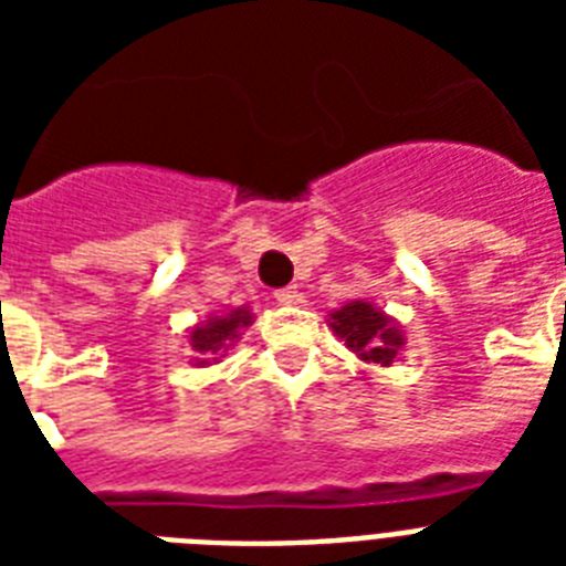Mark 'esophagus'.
Instances as JSON below:
<instances>
[{
  "mask_svg": "<svg viewBox=\"0 0 566 566\" xmlns=\"http://www.w3.org/2000/svg\"><path fill=\"white\" fill-rule=\"evenodd\" d=\"M302 300V293L296 287H282V291H275V302L279 305H296Z\"/></svg>",
  "mask_w": 566,
  "mask_h": 566,
  "instance_id": "1",
  "label": "esophagus"
}]
</instances>
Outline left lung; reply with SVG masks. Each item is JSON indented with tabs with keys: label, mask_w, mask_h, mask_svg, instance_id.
Returning <instances> with one entry per match:
<instances>
[{
	"label": "left lung",
	"mask_w": 566,
	"mask_h": 566,
	"mask_svg": "<svg viewBox=\"0 0 566 566\" xmlns=\"http://www.w3.org/2000/svg\"><path fill=\"white\" fill-rule=\"evenodd\" d=\"M328 326L344 340L349 353H355L367 364L390 367L405 346L402 326L367 300H353L346 302L344 308L332 311Z\"/></svg>",
	"instance_id": "1"
}]
</instances>
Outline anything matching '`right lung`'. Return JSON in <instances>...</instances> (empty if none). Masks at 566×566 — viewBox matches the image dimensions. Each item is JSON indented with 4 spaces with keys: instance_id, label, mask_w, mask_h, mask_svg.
I'll return each mask as SVG.
<instances>
[{
    "instance_id": "obj_1",
    "label": "right lung",
    "mask_w": 566,
    "mask_h": 566,
    "mask_svg": "<svg viewBox=\"0 0 566 566\" xmlns=\"http://www.w3.org/2000/svg\"><path fill=\"white\" fill-rule=\"evenodd\" d=\"M255 317L247 305L240 308H231L229 314H211L202 323H196L188 332L190 344V364L193 367H211V364H220L226 358L231 346L240 340V332L247 326H252Z\"/></svg>"
}]
</instances>
